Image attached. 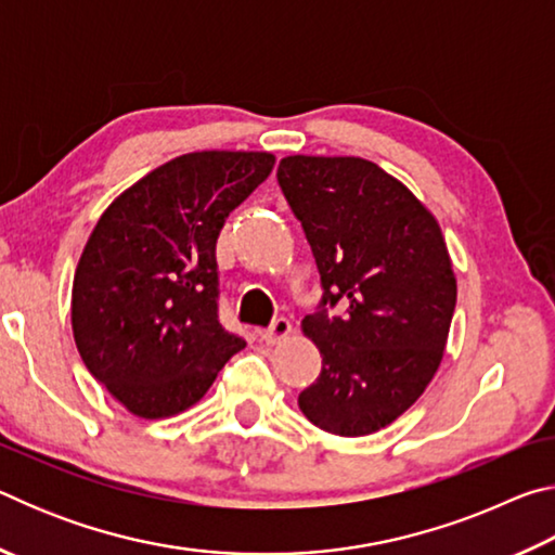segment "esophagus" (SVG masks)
Segmentation results:
<instances>
[{
    "label": "esophagus",
    "instance_id": "34e87169",
    "mask_svg": "<svg viewBox=\"0 0 555 555\" xmlns=\"http://www.w3.org/2000/svg\"><path fill=\"white\" fill-rule=\"evenodd\" d=\"M288 335H291V323L286 321V318H276L274 323L261 331V340H264L267 345H276L281 340H286Z\"/></svg>",
    "mask_w": 555,
    "mask_h": 555
}]
</instances>
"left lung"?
Listing matches in <instances>:
<instances>
[{
    "label": "left lung",
    "instance_id": "obj_1",
    "mask_svg": "<svg viewBox=\"0 0 555 555\" xmlns=\"http://www.w3.org/2000/svg\"><path fill=\"white\" fill-rule=\"evenodd\" d=\"M276 181L323 288L304 318L323 367L298 406L327 434L370 436L424 393L443 360L457 298L446 240L416 195L364 158L286 156Z\"/></svg>",
    "mask_w": 555,
    "mask_h": 555
}]
</instances>
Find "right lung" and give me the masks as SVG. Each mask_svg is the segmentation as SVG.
Segmentation results:
<instances>
[{"instance_id":"1","label":"right lung","mask_w":555,"mask_h":555,"mask_svg":"<svg viewBox=\"0 0 555 555\" xmlns=\"http://www.w3.org/2000/svg\"><path fill=\"white\" fill-rule=\"evenodd\" d=\"M267 152L158 166L102 212L73 279V335L92 377L142 418L181 413L244 345L220 323L215 244L267 181Z\"/></svg>"}]
</instances>
